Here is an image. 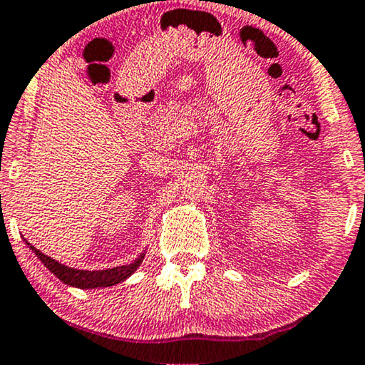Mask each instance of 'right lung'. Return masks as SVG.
<instances>
[{"label": "right lung", "instance_id": "right-lung-1", "mask_svg": "<svg viewBox=\"0 0 365 365\" xmlns=\"http://www.w3.org/2000/svg\"><path fill=\"white\" fill-rule=\"evenodd\" d=\"M30 250L41 258V262L43 265L49 269L52 274L56 275L57 279L63 280L64 284L73 285V287H80V289H96V287H110V285H115L122 280H125L129 275H133L135 269L140 265L143 262L144 253L139 255V258H135L133 263L129 265H122V267H113V269H107V270H78V269H71V267H66L63 263L52 260L51 257L43 255L42 252H38L37 248H34L32 245L27 243Z\"/></svg>", "mask_w": 365, "mask_h": 365}]
</instances>
